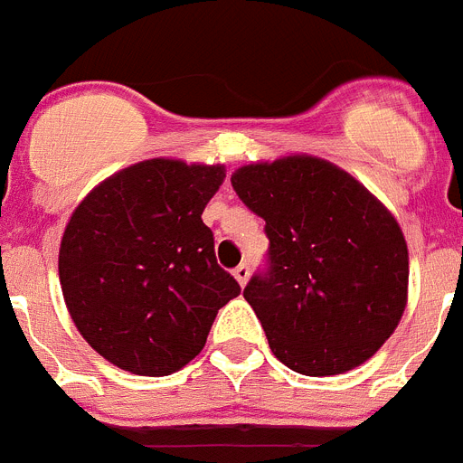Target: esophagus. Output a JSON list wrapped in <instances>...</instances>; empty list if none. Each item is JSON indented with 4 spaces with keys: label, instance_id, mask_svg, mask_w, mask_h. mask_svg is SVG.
Returning <instances> with one entry per match:
<instances>
[{
    "label": "esophagus",
    "instance_id": "34e87169",
    "mask_svg": "<svg viewBox=\"0 0 463 463\" xmlns=\"http://www.w3.org/2000/svg\"><path fill=\"white\" fill-rule=\"evenodd\" d=\"M234 278L239 280L241 288H245V282L250 278V267H248V264H239V267L234 269Z\"/></svg>",
    "mask_w": 463,
    "mask_h": 463
}]
</instances>
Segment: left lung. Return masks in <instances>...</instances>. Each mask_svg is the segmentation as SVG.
Instances as JSON below:
<instances>
[{
	"label": "left lung",
	"mask_w": 463,
	"mask_h": 463,
	"mask_svg": "<svg viewBox=\"0 0 463 463\" xmlns=\"http://www.w3.org/2000/svg\"><path fill=\"white\" fill-rule=\"evenodd\" d=\"M232 185L267 222L271 264L243 297L271 353L313 378L373 357L408 304V245L394 215L357 178L313 155L245 165Z\"/></svg>",
	"instance_id": "left-lung-1"
}]
</instances>
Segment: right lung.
<instances>
[{
    "label": "right lung",
    "instance_id": "right-lung-1",
    "mask_svg": "<svg viewBox=\"0 0 463 463\" xmlns=\"http://www.w3.org/2000/svg\"><path fill=\"white\" fill-rule=\"evenodd\" d=\"M224 165L143 159L94 187L60 243V285L80 336L113 366L169 375L202 353L218 310L239 297L202 213Z\"/></svg>",
    "mask_w": 463,
    "mask_h": 463
}]
</instances>
